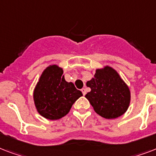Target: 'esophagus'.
I'll use <instances>...</instances> for the list:
<instances>
[{"label":"esophagus","mask_w":156,"mask_h":156,"mask_svg":"<svg viewBox=\"0 0 156 156\" xmlns=\"http://www.w3.org/2000/svg\"><path fill=\"white\" fill-rule=\"evenodd\" d=\"M82 92H83V95H85L86 94H87V90H86L85 88H83V89H82Z\"/></svg>","instance_id":"1"}]
</instances>
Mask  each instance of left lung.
<instances>
[{"label":"left lung","instance_id":"obj_1","mask_svg":"<svg viewBox=\"0 0 156 156\" xmlns=\"http://www.w3.org/2000/svg\"><path fill=\"white\" fill-rule=\"evenodd\" d=\"M90 91L85 95L97 114L106 119L122 116L130 104V90L116 69L108 66L96 69L87 82Z\"/></svg>","mask_w":156,"mask_h":156}]
</instances>
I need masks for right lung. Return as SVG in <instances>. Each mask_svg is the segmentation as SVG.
<instances>
[{
	"label": "right lung",
	"instance_id": "1",
	"mask_svg": "<svg viewBox=\"0 0 156 156\" xmlns=\"http://www.w3.org/2000/svg\"><path fill=\"white\" fill-rule=\"evenodd\" d=\"M83 95L73 83H68L63 69L50 65L43 71L33 92L35 108L48 120H58L69 113L71 107Z\"/></svg>",
	"mask_w": 156,
	"mask_h": 156
}]
</instances>
